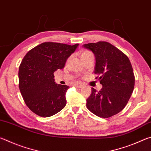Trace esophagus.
I'll use <instances>...</instances> for the list:
<instances>
[{"label": "esophagus", "mask_w": 151, "mask_h": 151, "mask_svg": "<svg viewBox=\"0 0 151 151\" xmlns=\"http://www.w3.org/2000/svg\"><path fill=\"white\" fill-rule=\"evenodd\" d=\"M74 86H76V88H82V86H83V85H81V84H80V83H76L74 85Z\"/></svg>", "instance_id": "1"}]
</instances>
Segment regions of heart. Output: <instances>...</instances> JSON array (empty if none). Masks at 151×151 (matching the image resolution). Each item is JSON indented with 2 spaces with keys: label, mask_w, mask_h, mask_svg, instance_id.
Here are the masks:
<instances>
[{
  "label": "heart",
  "mask_w": 151,
  "mask_h": 151,
  "mask_svg": "<svg viewBox=\"0 0 151 151\" xmlns=\"http://www.w3.org/2000/svg\"><path fill=\"white\" fill-rule=\"evenodd\" d=\"M90 52H89V51H88V50H83V51H82V52H81V57H83V56L86 55L88 54V53H90Z\"/></svg>",
  "instance_id": "obj_1"
}]
</instances>
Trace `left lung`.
<instances>
[{"instance_id":"1","label":"left lung","mask_w":151,"mask_h":151,"mask_svg":"<svg viewBox=\"0 0 151 151\" xmlns=\"http://www.w3.org/2000/svg\"><path fill=\"white\" fill-rule=\"evenodd\" d=\"M83 47L94 53V73L103 85L99 91L92 88L86 107L96 116L109 118L124 108L133 91L134 75L131 63L124 53L108 42L88 43Z\"/></svg>"}]
</instances>
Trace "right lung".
<instances>
[{"instance_id": "obj_1", "label": "right lung", "mask_w": 151, "mask_h": 151, "mask_svg": "<svg viewBox=\"0 0 151 151\" xmlns=\"http://www.w3.org/2000/svg\"><path fill=\"white\" fill-rule=\"evenodd\" d=\"M78 46L43 42L30 50L22 60L19 89L25 104L37 115L49 117L65 106V94L69 86L56 84L54 73L64 68Z\"/></svg>"}]
</instances>
